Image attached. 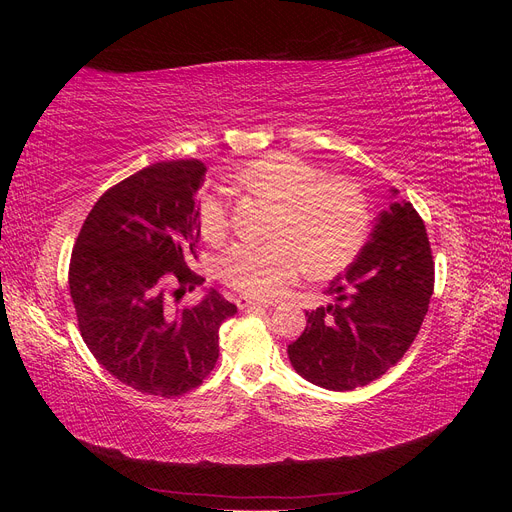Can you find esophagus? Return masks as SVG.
<instances>
[{"label": "esophagus", "mask_w": 512, "mask_h": 512, "mask_svg": "<svg viewBox=\"0 0 512 512\" xmlns=\"http://www.w3.org/2000/svg\"><path fill=\"white\" fill-rule=\"evenodd\" d=\"M237 307L239 309H247V312H250V309H256V307H269L267 303H262V301H252L250 297H239L237 299Z\"/></svg>", "instance_id": "obj_1"}]
</instances>
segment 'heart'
I'll return each instance as SVG.
<instances>
[{"label": "heart", "mask_w": 512, "mask_h": 512, "mask_svg": "<svg viewBox=\"0 0 512 512\" xmlns=\"http://www.w3.org/2000/svg\"><path fill=\"white\" fill-rule=\"evenodd\" d=\"M245 192L277 207L273 241H241L218 260L224 284L254 299H271L301 277L344 271L363 250L369 213L361 192L344 179L292 153H267L235 175ZM196 222L207 241H220L230 228V207L222 190H205L196 203Z\"/></svg>", "instance_id": "heart-1"}]
</instances>
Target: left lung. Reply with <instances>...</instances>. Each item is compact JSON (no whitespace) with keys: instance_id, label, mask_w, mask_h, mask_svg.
<instances>
[{"instance_id":"1","label":"left lung","mask_w":512,"mask_h":512,"mask_svg":"<svg viewBox=\"0 0 512 512\" xmlns=\"http://www.w3.org/2000/svg\"><path fill=\"white\" fill-rule=\"evenodd\" d=\"M327 294L335 301L305 314L307 327L288 346V359L312 384L352 391L406 354L429 309L433 256L410 203L395 200L378 215L369 241Z\"/></svg>"}]
</instances>
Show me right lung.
Returning a JSON list of instances; mask_svg holds the SVG:
<instances>
[{
	"label": "right lung",
	"mask_w": 512,
	"mask_h": 512,
	"mask_svg": "<svg viewBox=\"0 0 512 512\" xmlns=\"http://www.w3.org/2000/svg\"><path fill=\"white\" fill-rule=\"evenodd\" d=\"M198 160L151 164L106 190L76 237L68 284L96 361L145 395L179 397L211 374L222 322L237 305L220 292L175 307L205 282L190 269L200 228Z\"/></svg>",
	"instance_id": "1"
}]
</instances>
